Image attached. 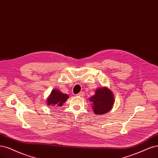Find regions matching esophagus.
Masks as SVG:
<instances>
[{"mask_svg":"<svg viewBox=\"0 0 158 158\" xmlns=\"http://www.w3.org/2000/svg\"><path fill=\"white\" fill-rule=\"evenodd\" d=\"M77 95H78V96H80V97H84V92H82V91L80 92L79 94H77Z\"/></svg>","mask_w":158,"mask_h":158,"instance_id":"obj_1","label":"esophagus"}]
</instances>
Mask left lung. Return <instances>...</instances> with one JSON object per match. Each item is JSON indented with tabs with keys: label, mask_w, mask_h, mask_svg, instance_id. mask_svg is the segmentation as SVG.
Segmentation results:
<instances>
[{
	"label": "left lung",
	"mask_w": 158,
	"mask_h": 158,
	"mask_svg": "<svg viewBox=\"0 0 158 158\" xmlns=\"http://www.w3.org/2000/svg\"><path fill=\"white\" fill-rule=\"evenodd\" d=\"M89 101L91 102L93 110L95 114H103L109 111L114 104V97L112 92L106 88H98L95 94L91 97Z\"/></svg>",
	"instance_id": "1"
}]
</instances>
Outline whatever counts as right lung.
Here are the masks:
<instances>
[{"label": "right lung", "mask_w": 158, "mask_h": 158, "mask_svg": "<svg viewBox=\"0 0 158 158\" xmlns=\"http://www.w3.org/2000/svg\"><path fill=\"white\" fill-rule=\"evenodd\" d=\"M69 98L68 95L64 94L57 89L52 90L50 95L47 99L48 106H62L63 103Z\"/></svg>", "instance_id": "1"}]
</instances>
